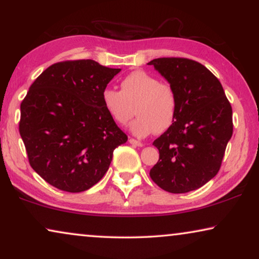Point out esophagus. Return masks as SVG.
I'll return each instance as SVG.
<instances>
[{
    "instance_id": "34e87169",
    "label": "esophagus",
    "mask_w": 259,
    "mask_h": 259,
    "mask_svg": "<svg viewBox=\"0 0 259 259\" xmlns=\"http://www.w3.org/2000/svg\"><path fill=\"white\" fill-rule=\"evenodd\" d=\"M128 141H130V144L134 145V146H139V147L144 146V144H143V143H140V141H138V140H136V139H133V138H130Z\"/></svg>"
}]
</instances>
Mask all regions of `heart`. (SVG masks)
<instances>
[{"instance_id":"obj_1","label":"heart","mask_w":259,"mask_h":259,"mask_svg":"<svg viewBox=\"0 0 259 259\" xmlns=\"http://www.w3.org/2000/svg\"><path fill=\"white\" fill-rule=\"evenodd\" d=\"M101 101L113 121L123 125L138 115L130 125L136 137L145 138L153 132L164 133L173 125L178 109V99L171 84L160 82L157 76L136 70L125 76L120 91L107 87Z\"/></svg>"}]
</instances>
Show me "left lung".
I'll return each mask as SVG.
<instances>
[{"label": "left lung", "mask_w": 259, "mask_h": 259, "mask_svg": "<svg viewBox=\"0 0 259 259\" xmlns=\"http://www.w3.org/2000/svg\"><path fill=\"white\" fill-rule=\"evenodd\" d=\"M152 65L178 99L176 120L153 141L159 160L150 176L162 190L186 193L205 185L221 168L232 137V108L219 80L201 63L160 58Z\"/></svg>", "instance_id": "obj_1"}]
</instances>
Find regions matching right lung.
<instances>
[{
  "mask_svg": "<svg viewBox=\"0 0 259 259\" xmlns=\"http://www.w3.org/2000/svg\"><path fill=\"white\" fill-rule=\"evenodd\" d=\"M120 70L94 60L63 61L30 86L21 104L20 134L30 166L52 186L73 193L91 189L127 141L101 101Z\"/></svg>",
  "mask_w": 259,
  "mask_h": 259,
  "instance_id": "1",
  "label": "right lung"
}]
</instances>
